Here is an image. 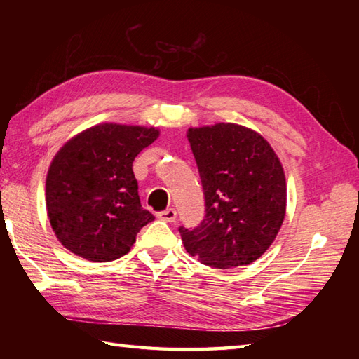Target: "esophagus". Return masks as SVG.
Wrapping results in <instances>:
<instances>
[{
	"label": "esophagus",
	"instance_id": "34e87169",
	"mask_svg": "<svg viewBox=\"0 0 359 359\" xmlns=\"http://www.w3.org/2000/svg\"><path fill=\"white\" fill-rule=\"evenodd\" d=\"M157 216H158V219L165 220V222H174L175 217H177V212H175L174 208H168L165 211H160Z\"/></svg>",
	"mask_w": 359,
	"mask_h": 359
}]
</instances>
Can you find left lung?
Listing matches in <instances>:
<instances>
[{"label": "left lung", "mask_w": 359, "mask_h": 359, "mask_svg": "<svg viewBox=\"0 0 359 359\" xmlns=\"http://www.w3.org/2000/svg\"><path fill=\"white\" fill-rule=\"evenodd\" d=\"M205 196V219L179 226L185 250L216 269L248 265L269 248L284 222L287 187L264 137L234 123L189 129Z\"/></svg>", "instance_id": "left-lung-1"}]
</instances>
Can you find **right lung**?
<instances>
[{
	"label": "right lung",
	"mask_w": 359,
	"mask_h": 359,
	"mask_svg": "<svg viewBox=\"0 0 359 359\" xmlns=\"http://www.w3.org/2000/svg\"><path fill=\"white\" fill-rule=\"evenodd\" d=\"M157 137L154 128L104 123L58 151L46 179V207L58 241L74 255L116 261L156 219L140 205L133 162Z\"/></svg>",
	"instance_id": "1"
}]
</instances>
